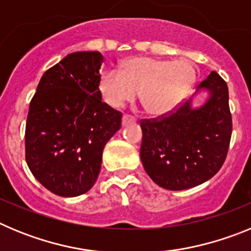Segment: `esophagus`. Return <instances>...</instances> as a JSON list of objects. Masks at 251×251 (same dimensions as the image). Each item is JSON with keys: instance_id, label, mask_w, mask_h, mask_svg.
Instances as JSON below:
<instances>
[{"instance_id": "obj_1", "label": "esophagus", "mask_w": 251, "mask_h": 251, "mask_svg": "<svg viewBox=\"0 0 251 251\" xmlns=\"http://www.w3.org/2000/svg\"><path fill=\"white\" fill-rule=\"evenodd\" d=\"M136 122L137 119L129 114H124L123 119H122V124H123V126H127V124H130V123H136Z\"/></svg>"}]
</instances>
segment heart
<instances>
[{
  "mask_svg": "<svg viewBox=\"0 0 251 251\" xmlns=\"http://www.w3.org/2000/svg\"><path fill=\"white\" fill-rule=\"evenodd\" d=\"M196 72L187 60L133 57L123 70H106L100 76L99 89L104 100L119 108L132 101L139 93L143 109L152 115L174 112L190 94Z\"/></svg>",
  "mask_w": 251,
  "mask_h": 251,
  "instance_id": "1",
  "label": "heart"
}]
</instances>
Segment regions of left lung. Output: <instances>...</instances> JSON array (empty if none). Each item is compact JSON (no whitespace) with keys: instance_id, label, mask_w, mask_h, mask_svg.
<instances>
[{"instance_id":"1","label":"left lung","mask_w":251,"mask_h":251,"mask_svg":"<svg viewBox=\"0 0 251 251\" xmlns=\"http://www.w3.org/2000/svg\"><path fill=\"white\" fill-rule=\"evenodd\" d=\"M199 89L210 94L205 104L190 100L174 112L142 119L141 159L154 183L172 191L195 187L219 172L229 151L232 119L227 84L216 72Z\"/></svg>"}]
</instances>
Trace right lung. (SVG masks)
Instances as JSON below:
<instances>
[{
  "label": "right lung",
  "mask_w": 251,
  "mask_h": 251,
  "mask_svg": "<svg viewBox=\"0 0 251 251\" xmlns=\"http://www.w3.org/2000/svg\"><path fill=\"white\" fill-rule=\"evenodd\" d=\"M98 51H79L44 73L31 99L25 158L35 178L57 196L89 191L100 172L106 142L122 113L101 101Z\"/></svg>",
  "instance_id": "obj_1"
}]
</instances>
